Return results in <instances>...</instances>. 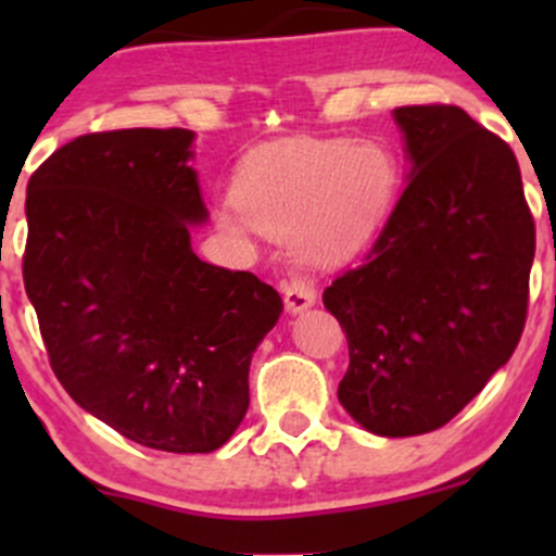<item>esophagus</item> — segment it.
<instances>
[{"label": "esophagus", "instance_id": "esophagus-1", "mask_svg": "<svg viewBox=\"0 0 556 556\" xmlns=\"http://www.w3.org/2000/svg\"><path fill=\"white\" fill-rule=\"evenodd\" d=\"M282 295H285V306H288V309L293 314L309 309L314 301H317V290H314L312 279L299 277V274H295V277H290L288 282H285Z\"/></svg>", "mask_w": 556, "mask_h": 556}]
</instances>
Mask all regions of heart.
<instances>
[{
    "instance_id": "heart-1",
    "label": "heart",
    "mask_w": 556,
    "mask_h": 556,
    "mask_svg": "<svg viewBox=\"0 0 556 556\" xmlns=\"http://www.w3.org/2000/svg\"><path fill=\"white\" fill-rule=\"evenodd\" d=\"M395 188V161L379 142L295 137L257 150L237 179L239 210L220 223L237 233H290L317 257L355 250L377 228Z\"/></svg>"
}]
</instances>
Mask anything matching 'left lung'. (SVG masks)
Returning a JSON list of instances; mask_svg holds the SVG:
<instances>
[{"label":"left lung","mask_w":556,"mask_h":556,"mask_svg":"<svg viewBox=\"0 0 556 556\" xmlns=\"http://www.w3.org/2000/svg\"><path fill=\"white\" fill-rule=\"evenodd\" d=\"M412 179L361 263L325 288L350 368L339 401L387 439L457 417L517 350L535 220L514 150L454 104L395 110Z\"/></svg>","instance_id":"obj_1"}]
</instances>
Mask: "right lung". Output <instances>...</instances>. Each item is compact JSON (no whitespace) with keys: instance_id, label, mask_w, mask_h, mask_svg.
<instances>
[{"instance_id":"1","label":"right lung","mask_w":556,"mask_h":556,"mask_svg":"<svg viewBox=\"0 0 556 556\" xmlns=\"http://www.w3.org/2000/svg\"><path fill=\"white\" fill-rule=\"evenodd\" d=\"M188 128L72 139L31 174L24 285L50 368L86 412L161 452H215L250 406L271 285L190 250L206 217Z\"/></svg>"}]
</instances>
